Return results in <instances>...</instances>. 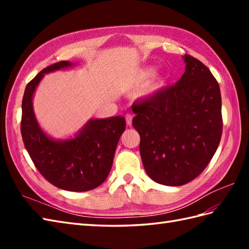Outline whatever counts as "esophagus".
<instances>
[{"label": "esophagus", "instance_id": "34e87169", "mask_svg": "<svg viewBox=\"0 0 249 249\" xmlns=\"http://www.w3.org/2000/svg\"><path fill=\"white\" fill-rule=\"evenodd\" d=\"M125 119H126V123H127V125L130 126L131 123H133V115H131L130 113H127L125 116Z\"/></svg>", "mask_w": 249, "mask_h": 249}]
</instances>
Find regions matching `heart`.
Returning <instances> with one entry per match:
<instances>
[{"mask_svg":"<svg viewBox=\"0 0 249 249\" xmlns=\"http://www.w3.org/2000/svg\"><path fill=\"white\" fill-rule=\"evenodd\" d=\"M155 73V68L154 67H145V68H142V70H140L138 72H137L136 75V80L137 81H143V80H146L147 78L152 77L153 75ZM161 87V82L158 81V82H155L151 84V86L149 87V89H147V92H155L156 89H158Z\"/></svg>","mask_w":249,"mask_h":249,"instance_id":"1","label":"heart"}]
</instances>
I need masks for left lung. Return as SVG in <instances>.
<instances>
[{"label":"left lung","mask_w":249,"mask_h":249,"mask_svg":"<svg viewBox=\"0 0 249 249\" xmlns=\"http://www.w3.org/2000/svg\"><path fill=\"white\" fill-rule=\"evenodd\" d=\"M185 72L173 86L133 104L140 155L153 181L181 186L212 160L223 134L219 84L202 62L185 54Z\"/></svg>","instance_id":"obj_1"}]
</instances>
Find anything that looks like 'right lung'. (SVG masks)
Returning <instances> with one entry per match:
<instances>
[{"label": "right lung", "mask_w": 249, "mask_h": 249, "mask_svg": "<svg viewBox=\"0 0 249 249\" xmlns=\"http://www.w3.org/2000/svg\"><path fill=\"white\" fill-rule=\"evenodd\" d=\"M72 66L61 61L44 68L28 83L22 99L21 135L37 170L47 181L70 192L98 187L111 170L116 145L124 133L123 116L89 120L73 139L53 140L37 123L32 98L45 73Z\"/></svg>", "instance_id": "right-lung-1"}]
</instances>
